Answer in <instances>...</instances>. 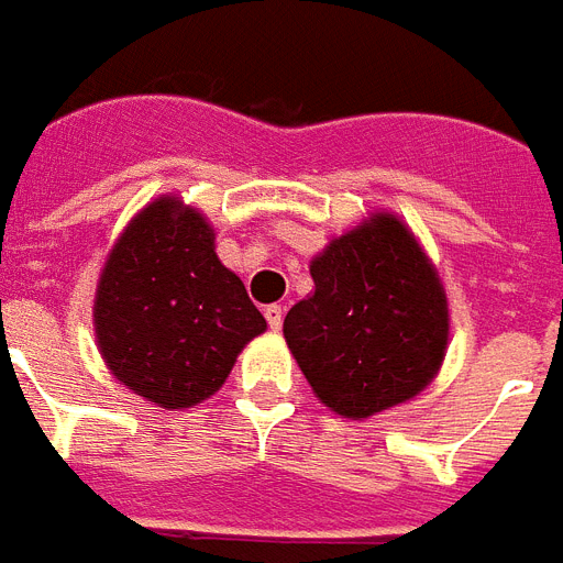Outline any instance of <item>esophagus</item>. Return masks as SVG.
I'll return each instance as SVG.
<instances>
[{
	"mask_svg": "<svg viewBox=\"0 0 563 563\" xmlns=\"http://www.w3.org/2000/svg\"><path fill=\"white\" fill-rule=\"evenodd\" d=\"M265 319H268V328L280 330V324H283V307H280V303H272V307H265Z\"/></svg>",
	"mask_w": 563,
	"mask_h": 563,
	"instance_id": "1",
	"label": "esophagus"
}]
</instances>
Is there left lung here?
Returning a JSON list of instances; mask_svg holds the SVG:
<instances>
[{"label":"left lung","mask_w":563,"mask_h":563,"mask_svg":"<svg viewBox=\"0 0 563 563\" xmlns=\"http://www.w3.org/2000/svg\"><path fill=\"white\" fill-rule=\"evenodd\" d=\"M316 289L283 321L321 405L368 419L431 386L449 349V298L396 212H372L310 263Z\"/></svg>","instance_id":"1"}]
</instances>
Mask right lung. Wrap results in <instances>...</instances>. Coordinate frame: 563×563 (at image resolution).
<instances>
[{"mask_svg": "<svg viewBox=\"0 0 563 563\" xmlns=\"http://www.w3.org/2000/svg\"><path fill=\"white\" fill-rule=\"evenodd\" d=\"M244 283L214 253V230L183 197L150 200L111 244L93 295L102 363L165 410L212 398L242 349L265 333Z\"/></svg>", "mask_w": 563, "mask_h": 563, "instance_id": "add662e5", "label": "right lung"}]
</instances>
